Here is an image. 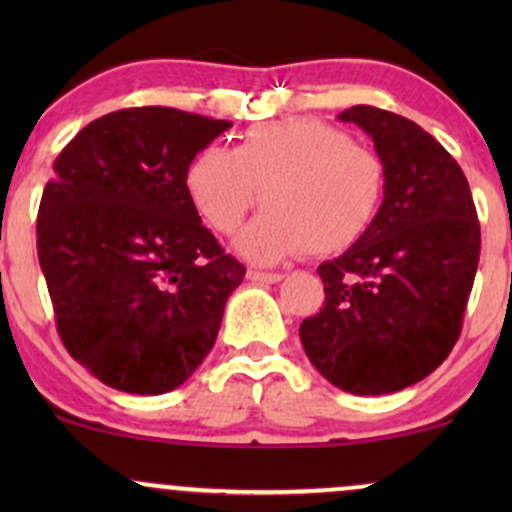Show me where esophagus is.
<instances>
[{
    "label": "esophagus",
    "instance_id": "obj_1",
    "mask_svg": "<svg viewBox=\"0 0 512 512\" xmlns=\"http://www.w3.org/2000/svg\"><path fill=\"white\" fill-rule=\"evenodd\" d=\"M248 279L257 281V284H279V281L284 279V274H279V272H260V269H250Z\"/></svg>",
    "mask_w": 512,
    "mask_h": 512
}]
</instances>
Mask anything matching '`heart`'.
Returning <instances> with one entry per match:
<instances>
[{"label":"heart","instance_id":"obj_1","mask_svg":"<svg viewBox=\"0 0 512 512\" xmlns=\"http://www.w3.org/2000/svg\"><path fill=\"white\" fill-rule=\"evenodd\" d=\"M185 187L204 221L231 236L260 202L267 209L238 238L255 262L310 250L334 255L370 231L385 197V163L368 146L320 120L250 127L236 149L207 146L185 170Z\"/></svg>","mask_w":512,"mask_h":512}]
</instances>
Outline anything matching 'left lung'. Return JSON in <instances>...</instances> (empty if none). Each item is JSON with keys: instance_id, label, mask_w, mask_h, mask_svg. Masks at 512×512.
Listing matches in <instances>:
<instances>
[{"instance_id": "8db88e82", "label": "left lung", "mask_w": 512, "mask_h": 512, "mask_svg": "<svg viewBox=\"0 0 512 512\" xmlns=\"http://www.w3.org/2000/svg\"><path fill=\"white\" fill-rule=\"evenodd\" d=\"M339 120L373 139L385 199L366 236L317 267L325 308L298 334L334 387L390 395L433 373L460 337L479 219L462 168L416 122L373 105H354Z\"/></svg>"}]
</instances>
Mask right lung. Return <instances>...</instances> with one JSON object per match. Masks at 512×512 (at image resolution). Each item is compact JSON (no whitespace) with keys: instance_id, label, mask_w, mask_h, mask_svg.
<instances>
[{"instance_id":"obj_1","label":"right lung","mask_w":512,"mask_h":512,"mask_svg":"<svg viewBox=\"0 0 512 512\" xmlns=\"http://www.w3.org/2000/svg\"><path fill=\"white\" fill-rule=\"evenodd\" d=\"M231 127L185 110H115L55 158L38 260L64 349L129 395L175 390L207 358L245 267L202 226L185 187Z\"/></svg>"}]
</instances>
